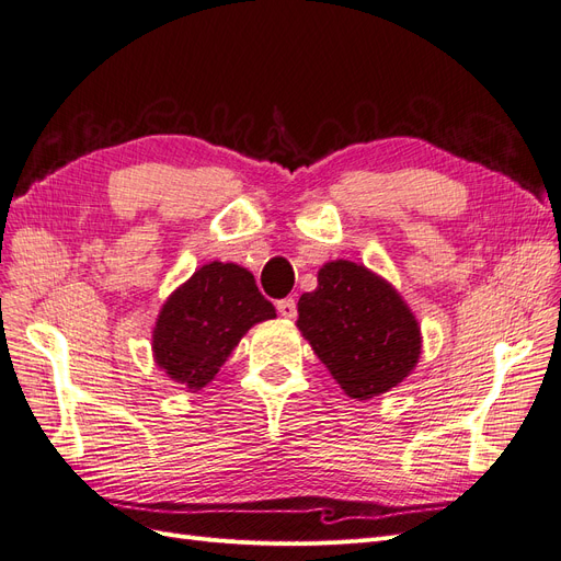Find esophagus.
I'll list each match as a JSON object with an SVG mask.
<instances>
[{"mask_svg": "<svg viewBox=\"0 0 561 561\" xmlns=\"http://www.w3.org/2000/svg\"><path fill=\"white\" fill-rule=\"evenodd\" d=\"M276 309H278V313H280L283 318H297V301H295L293 297L280 299V301L276 304Z\"/></svg>", "mask_w": 561, "mask_h": 561, "instance_id": "esophagus-1", "label": "esophagus"}]
</instances>
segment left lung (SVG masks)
Instances as JSON below:
<instances>
[{
	"label": "left lung",
	"mask_w": 561,
	"mask_h": 561,
	"mask_svg": "<svg viewBox=\"0 0 561 561\" xmlns=\"http://www.w3.org/2000/svg\"><path fill=\"white\" fill-rule=\"evenodd\" d=\"M297 328L344 393L369 400L416 367L421 328L398 290L369 268L336 260L297 304Z\"/></svg>",
	"instance_id": "obj_1"
}]
</instances>
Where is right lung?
Listing matches in <instances>:
<instances>
[{"label":"right lung","instance_id":"add662e5","mask_svg":"<svg viewBox=\"0 0 561 561\" xmlns=\"http://www.w3.org/2000/svg\"><path fill=\"white\" fill-rule=\"evenodd\" d=\"M276 318L248 268L210 262L165 299L151 334L154 363L173 381L201 390L262 320Z\"/></svg>","mask_w":561,"mask_h":561}]
</instances>
